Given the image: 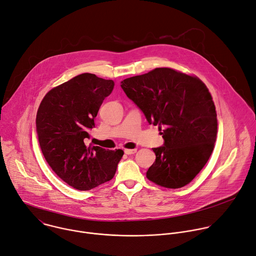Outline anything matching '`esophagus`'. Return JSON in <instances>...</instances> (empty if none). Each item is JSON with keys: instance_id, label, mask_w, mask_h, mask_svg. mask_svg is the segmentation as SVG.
Wrapping results in <instances>:
<instances>
[{"instance_id": "34e87169", "label": "esophagus", "mask_w": 256, "mask_h": 256, "mask_svg": "<svg viewBox=\"0 0 256 256\" xmlns=\"http://www.w3.org/2000/svg\"><path fill=\"white\" fill-rule=\"evenodd\" d=\"M136 152V149H124V153L126 155H132V154H134Z\"/></svg>"}]
</instances>
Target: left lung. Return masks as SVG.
<instances>
[{
    "label": "left lung",
    "mask_w": 256,
    "mask_h": 256,
    "mask_svg": "<svg viewBox=\"0 0 256 256\" xmlns=\"http://www.w3.org/2000/svg\"><path fill=\"white\" fill-rule=\"evenodd\" d=\"M126 96L164 138L154 148L156 160L147 178L167 188L188 184L208 162L216 138V107L198 78L170 68H157L120 83Z\"/></svg>",
    "instance_id": "left-lung-1"
}]
</instances>
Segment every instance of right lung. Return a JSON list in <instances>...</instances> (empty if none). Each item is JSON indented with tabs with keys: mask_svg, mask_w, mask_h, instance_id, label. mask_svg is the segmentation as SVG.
I'll use <instances>...</instances> for the list:
<instances>
[{
	"mask_svg": "<svg viewBox=\"0 0 256 256\" xmlns=\"http://www.w3.org/2000/svg\"><path fill=\"white\" fill-rule=\"evenodd\" d=\"M114 87L112 80L84 72L48 92L38 110L36 132L46 162L78 190H90L112 179L124 156L120 149L85 144L99 108Z\"/></svg>",
	"mask_w": 256,
	"mask_h": 256,
	"instance_id": "obj_1",
	"label": "right lung"
}]
</instances>
